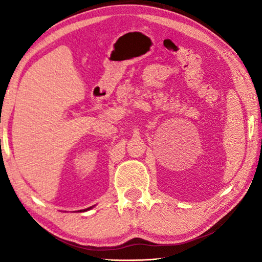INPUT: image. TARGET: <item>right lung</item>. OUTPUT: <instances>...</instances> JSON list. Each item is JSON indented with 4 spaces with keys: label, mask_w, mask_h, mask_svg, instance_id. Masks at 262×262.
Returning <instances> with one entry per match:
<instances>
[{
    "label": "right lung",
    "mask_w": 262,
    "mask_h": 262,
    "mask_svg": "<svg viewBox=\"0 0 262 262\" xmlns=\"http://www.w3.org/2000/svg\"><path fill=\"white\" fill-rule=\"evenodd\" d=\"M91 208H92V207H90V208H88V209H91ZM88 209H85V210H88Z\"/></svg>",
    "instance_id": "add662e5"
}]
</instances>
